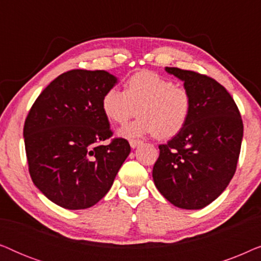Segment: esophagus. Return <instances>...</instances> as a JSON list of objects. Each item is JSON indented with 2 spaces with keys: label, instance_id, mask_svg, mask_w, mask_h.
<instances>
[{
  "label": "esophagus",
  "instance_id": "esophagus-1",
  "mask_svg": "<svg viewBox=\"0 0 261 261\" xmlns=\"http://www.w3.org/2000/svg\"><path fill=\"white\" fill-rule=\"evenodd\" d=\"M140 144H141V141L138 140V139H132V140H129V145L132 148H137Z\"/></svg>",
  "mask_w": 261,
  "mask_h": 261
}]
</instances>
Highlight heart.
Wrapping results in <instances>:
<instances>
[{
	"label": "heart",
	"instance_id": "obj_1",
	"mask_svg": "<svg viewBox=\"0 0 261 261\" xmlns=\"http://www.w3.org/2000/svg\"><path fill=\"white\" fill-rule=\"evenodd\" d=\"M140 116L120 130L126 138L154 134L156 139L174 138L187 126L192 96L184 85L158 72L138 71L124 82V91L110 88L102 97V110L114 123L123 124L135 114Z\"/></svg>",
	"mask_w": 261,
	"mask_h": 261
}]
</instances>
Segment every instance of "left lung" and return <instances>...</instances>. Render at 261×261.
<instances>
[{"instance_id":"1","label":"left lung","mask_w":261,"mask_h":261,"mask_svg":"<svg viewBox=\"0 0 261 261\" xmlns=\"http://www.w3.org/2000/svg\"><path fill=\"white\" fill-rule=\"evenodd\" d=\"M166 71L184 81L192 110L184 129L159 146L153 180L173 205L202 209L222 194L237 171L244 123L233 97L214 78L178 67Z\"/></svg>"}]
</instances>
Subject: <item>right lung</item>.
Segmentation results:
<instances>
[{
    "label": "right lung",
    "mask_w": 261,
    "mask_h": 261,
    "mask_svg": "<svg viewBox=\"0 0 261 261\" xmlns=\"http://www.w3.org/2000/svg\"><path fill=\"white\" fill-rule=\"evenodd\" d=\"M115 83L105 70L67 71L42 90L28 112L23 137L31 178L63 208L87 209L101 201L129 154L126 139H112L102 110L103 95Z\"/></svg>",
    "instance_id": "add662e5"
}]
</instances>
